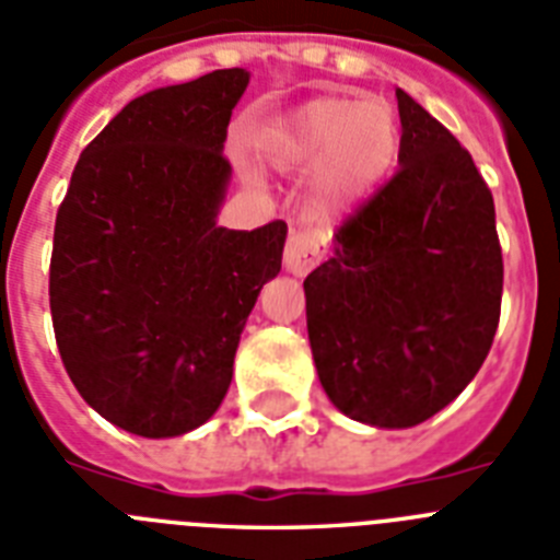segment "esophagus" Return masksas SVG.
Returning <instances> with one entry per match:
<instances>
[{"mask_svg": "<svg viewBox=\"0 0 560 560\" xmlns=\"http://www.w3.org/2000/svg\"><path fill=\"white\" fill-rule=\"evenodd\" d=\"M318 258H322V238L316 233H310V230L290 233L288 247H284V265H288L290 272L304 276V272L318 265Z\"/></svg>", "mask_w": 560, "mask_h": 560, "instance_id": "1", "label": "esophagus"}]
</instances>
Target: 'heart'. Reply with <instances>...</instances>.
Instances as JSON below:
<instances>
[{"label":"heart","instance_id":"1","mask_svg":"<svg viewBox=\"0 0 560 560\" xmlns=\"http://www.w3.org/2000/svg\"><path fill=\"white\" fill-rule=\"evenodd\" d=\"M261 148L281 171L316 167V208L336 210L387 176L398 153V119L382 98L322 96L267 130Z\"/></svg>","mask_w":560,"mask_h":560}]
</instances>
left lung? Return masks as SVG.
I'll use <instances>...</instances> for the list:
<instances>
[{
    "label": "left lung",
    "instance_id": "obj_1",
    "mask_svg": "<svg viewBox=\"0 0 560 560\" xmlns=\"http://www.w3.org/2000/svg\"><path fill=\"white\" fill-rule=\"evenodd\" d=\"M396 176L338 224L304 279L318 382L345 416L416 427L444 410L492 347L504 258L476 162L398 88Z\"/></svg>",
    "mask_w": 560,
    "mask_h": 560
}]
</instances>
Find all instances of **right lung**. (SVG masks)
I'll list each match as a JSON object with an SVG mask.
<instances>
[{"mask_svg": "<svg viewBox=\"0 0 560 560\" xmlns=\"http://www.w3.org/2000/svg\"><path fill=\"white\" fill-rule=\"evenodd\" d=\"M250 73L213 70L121 107L82 150L54 228L50 318L70 382L144 439L205 424L233 378L288 224H215L224 139Z\"/></svg>", "mask_w": 560, "mask_h": 560, "instance_id": "add662e5", "label": "right lung"}]
</instances>
